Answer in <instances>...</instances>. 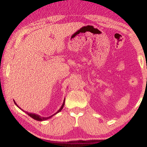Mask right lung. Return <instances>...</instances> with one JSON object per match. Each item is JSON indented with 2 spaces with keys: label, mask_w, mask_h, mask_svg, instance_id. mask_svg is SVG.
<instances>
[{
  "label": "right lung",
  "mask_w": 147,
  "mask_h": 147,
  "mask_svg": "<svg viewBox=\"0 0 147 147\" xmlns=\"http://www.w3.org/2000/svg\"><path fill=\"white\" fill-rule=\"evenodd\" d=\"M14 103H15V104H16V106H18V108H19L20 109H21V110H22V109H21V108L19 107V106H18L17 104H16V103L15 102V101H14ZM64 104H65V99H64V100H63V104H62L61 105V108L59 109V111H57V113H55V114H53L52 115H51V116H50V117H41V116H40V115H37V114H35V113H28V112H27V111H24L25 113H26L28 115L30 116V117H31L32 118H33L34 119H36V120H37V121H45V120H46V119H50V118H51V117H53L54 115H55L56 114H57L58 113H59L62 110V109H63V106H64ZM22 111H23V110H22Z\"/></svg>",
  "instance_id": "right-lung-1"
}]
</instances>
